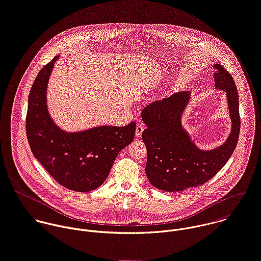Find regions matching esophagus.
<instances>
[{"label":"esophagus","mask_w":261,"mask_h":261,"mask_svg":"<svg viewBox=\"0 0 261 261\" xmlns=\"http://www.w3.org/2000/svg\"><path fill=\"white\" fill-rule=\"evenodd\" d=\"M143 130H144V125H143V124H138V125L136 126V131H135L136 137H141Z\"/></svg>","instance_id":"esophagus-1"}]
</instances>
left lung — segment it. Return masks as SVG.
<instances>
[{
	"instance_id": "obj_1",
	"label": "left lung",
	"mask_w": 261,
	"mask_h": 261,
	"mask_svg": "<svg viewBox=\"0 0 261 261\" xmlns=\"http://www.w3.org/2000/svg\"><path fill=\"white\" fill-rule=\"evenodd\" d=\"M214 82L227 96L231 132L221 146L213 150L199 149L184 130L181 114L189 101V92H179L147 106L141 113L147 128L142 132L146 145L145 173L149 182L166 192H181L209 181L231 156L239 139L241 119L239 95L230 73L215 64Z\"/></svg>"
}]
</instances>
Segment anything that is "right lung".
Wrapping results in <instances>:
<instances>
[{
	"label": "right lung",
	"mask_w": 261,
	"mask_h": 261,
	"mask_svg": "<svg viewBox=\"0 0 261 261\" xmlns=\"http://www.w3.org/2000/svg\"><path fill=\"white\" fill-rule=\"evenodd\" d=\"M57 59L58 55L39 71L32 86L27 136L36 159L60 186L75 192H90L105 182L118 153L133 141L136 123L77 133L57 128L46 107L47 83Z\"/></svg>",
	"instance_id": "obj_1"
}]
</instances>
